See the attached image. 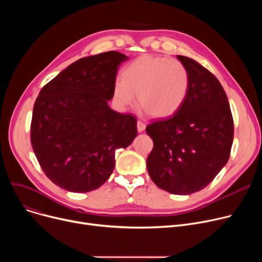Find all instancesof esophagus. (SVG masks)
Segmentation results:
<instances>
[{"label":"esophagus","mask_w":262,"mask_h":262,"mask_svg":"<svg viewBox=\"0 0 262 262\" xmlns=\"http://www.w3.org/2000/svg\"><path fill=\"white\" fill-rule=\"evenodd\" d=\"M137 129H138L139 133L143 132L145 129V124L142 121H137Z\"/></svg>","instance_id":"obj_1"}]
</instances>
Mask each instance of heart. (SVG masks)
Instances as JSON below:
<instances>
[{"label": "heart", "mask_w": 262, "mask_h": 262, "mask_svg": "<svg viewBox=\"0 0 262 262\" xmlns=\"http://www.w3.org/2000/svg\"><path fill=\"white\" fill-rule=\"evenodd\" d=\"M189 84L188 69L180 60L143 55L123 69L122 79L114 84V99L126 107L137 94V102L148 116L168 118L184 105Z\"/></svg>", "instance_id": "b5f03b06"}]
</instances>
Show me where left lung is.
Wrapping results in <instances>:
<instances>
[{
  "instance_id": "left-lung-1",
  "label": "left lung",
  "mask_w": 262,
  "mask_h": 262,
  "mask_svg": "<svg viewBox=\"0 0 262 262\" xmlns=\"http://www.w3.org/2000/svg\"><path fill=\"white\" fill-rule=\"evenodd\" d=\"M177 58L188 69L189 92L177 113L146 126L154 142L146 168L160 189L187 195L207 187L227 163L233 119L217 78L192 58Z\"/></svg>"
}]
</instances>
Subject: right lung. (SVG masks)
<instances>
[{
  "mask_svg": "<svg viewBox=\"0 0 262 262\" xmlns=\"http://www.w3.org/2000/svg\"><path fill=\"white\" fill-rule=\"evenodd\" d=\"M126 55L116 51L80 58L41 89L31 142L41 169L56 186L89 192L112 175L116 149L137 136V120L108 106Z\"/></svg>",
  "mask_w": 262,
  "mask_h": 262,
  "instance_id": "1",
  "label": "right lung"
}]
</instances>
